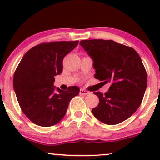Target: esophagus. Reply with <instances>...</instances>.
I'll list each match as a JSON object with an SVG mask.
<instances>
[{
    "label": "esophagus",
    "mask_w": 160,
    "mask_h": 160,
    "mask_svg": "<svg viewBox=\"0 0 160 160\" xmlns=\"http://www.w3.org/2000/svg\"><path fill=\"white\" fill-rule=\"evenodd\" d=\"M89 92H88V91H86V90H85V89H81L80 90V95H88V94H89Z\"/></svg>",
    "instance_id": "1"
}]
</instances>
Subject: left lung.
Masks as SVG:
<instances>
[{"label":"left lung","instance_id":"1","mask_svg":"<svg viewBox=\"0 0 160 160\" xmlns=\"http://www.w3.org/2000/svg\"><path fill=\"white\" fill-rule=\"evenodd\" d=\"M80 44L93 62L95 78L111 82L99 98L93 115L108 125L120 123L137 111L148 84L146 70L135 49L111 40H83Z\"/></svg>","mask_w":160,"mask_h":160}]
</instances>
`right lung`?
<instances>
[{
  "instance_id": "obj_1",
  "label": "right lung",
  "mask_w": 160,
  "mask_h": 160,
  "mask_svg": "<svg viewBox=\"0 0 160 160\" xmlns=\"http://www.w3.org/2000/svg\"><path fill=\"white\" fill-rule=\"evenodd\" d=\"M79 41L40 43L24 55L13 76V89L20 108L34 124L54 126L65 117L70 101L80 89L67 91L54 86L55 76L62 72V61Z\"/></svg>"
}]
</instances>
